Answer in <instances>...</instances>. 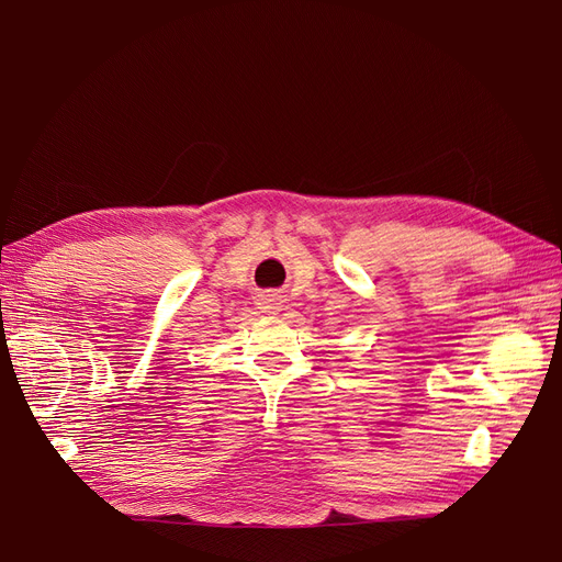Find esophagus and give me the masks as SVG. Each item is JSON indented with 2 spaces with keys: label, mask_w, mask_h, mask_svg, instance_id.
<instances>
[{
  "label": "esophagus",
  "mask_w": 562,
  "mask_h": 562,
  "mask_svg": "<svg viewBox=\"0 0 562 562\" xmlns=\"http://www.w3.org/2000/svg\"><path fill=\"white\" fill-rule=\"evenodd\" d=\"M262 310L265 312H269V314H274V312H279L281 310V304H283V300H281V295H277V293H269V295H265L262 297Z\"/></svg>",
  "instance_id": "1"
}]
</instances>
